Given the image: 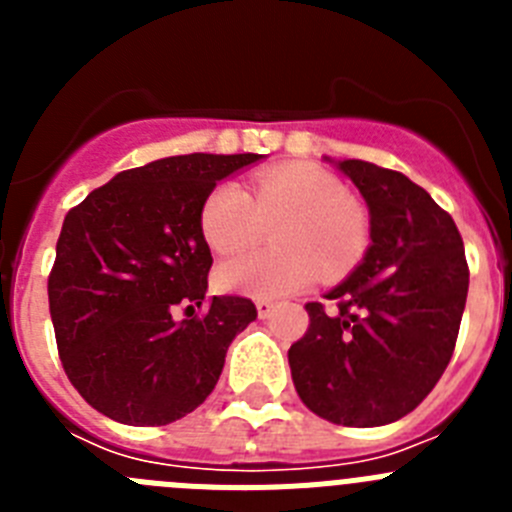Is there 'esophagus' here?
<instances>
[{
	"instance_id": "obj_1",
	"label": "esophagus",
	"mask_w": 512,
	"mask_h": 512,
	"mask_svg": "<svg viewBox=\"0 0 512 512\" xmlns=\"http://www.w3.org/2000/svg\"><path fill=\"white\" fill-rule=\"evenodd\" d=\"M256 312H259L261 320H266L271 312H274V305H271V302H266V300H256Z\"/></svg>"
}]
</instances>
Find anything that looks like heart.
Returning <instances> with one entry per match:
<instances>
[{
  "label": "heart",
  "mask_w": 512,
  "mask_h": 512,
  "mask_svg": "<svg viewBox=\"0 0 512 512\" xmlns=\"http://www.w3.org/2000/svg\"><path fill=\"white\" fill-rule=\"evenodd\" d=\"M277 251L243 253L217 269L225 292L282 300L320 277H341L364 259L369 223L346 184L315 166L269 169L251 182V194L235 182L217 184L202 202L200 230L215 253L246 251L276 225Z\"/></svg>",
  "instance_id": "heart-1"
}]
</instances>
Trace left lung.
Wrapping results in <instances>:
<instances>
[{
    "instance_id": "1",
    "label": "left lung",
    "mask_w": 512,
    "mask_h": 512,
    "mask_svg": "<svg viewBox=\"0 0 512 512\" xmlns=\"http://www.w3.org/2000/svg\"><path fill=\"white\" fill-rule=\"evenodd\" d=\"M330 164L364 197L372 243L325 295L333 310L305 305L310 328L289 348V369L312 413L372 428L418 408L449 366L469 269L454 220L423 187L359 158Z\"/></svg>"
}]
</instances>
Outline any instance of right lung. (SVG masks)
Segmentation results:
<instances>
[{
  "label": "right lung",
  "mask_w": 512,
  "mask_h": 512,
  "mask_svg": "<svg viewBox=\"0 0 512 512\" xmlns=\"http://www.w3.org/2000/svg\"><path fill=\"white\" fill-rule=\"evenodd\" d=\"M261 158H158L120 171L69 210L48 302L63 372L94 410L125 425H166L215 390L230 341L256 320V305L205 300L212 256L200 210L217 182ZM202 304L206 312L194 316Z\"/></svg>",
  "instance_id": "1"
}]
</instances>
